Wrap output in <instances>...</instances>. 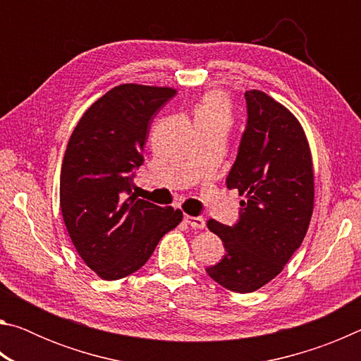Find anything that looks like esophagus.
Returning a JSON list of instances; mask_svg holds the SVG:
<instances>
[{
	"label": "esophagus",
	"mask_w": 361,
	"mask_h": 361,
	"mask_svg": "<svg viewBox=\"0 0 361 361\" xmlns=\"http://www.w3.org/2000/svg\"><path fill=\"white\" fill-rule=\"evenodd\" d=\"M185 221L194 229H204L205 228V219L202 216H185Z\"/></svg>",
	"instance_id": "obj_1"
}]
</instances>
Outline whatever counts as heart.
Returning <instances> with one entry per match:
<instances>
[{"mask_svg": "<svg viewBox=\"0 0 361 361\" xmlns=\"http://www.w3.org/2000/svg\"><path fill=\"white\" fill-rule=\"evenodd\" d=\"M229 105L226 97L219 92H210L195 108V118H213V116H228Z\"/></svg>", "mask_w": 361, "mask_h": 361, "instance_id": "b5f03b06", "label": "heart"}]
</instances>
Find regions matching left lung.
Masks as SVG:
<instances>
[{"label":"left lung","instance_id":"obj_1","mask_svg":"<svg viewBox=\"0 0 361 361\" xmlns=\"http://www.w3.org/2000/svg\"><path fill=\"white\" fill-rule=\"evenodd\" d=\"M247 126L226 178L237 189L239 219L207 226L223 240L226 255L205 271L235 293H252L282 272L301 247L314 210V172L299 121L261 90H247Z\"/></svg>","mask_w":361,"mask_h":361}]
</instances>
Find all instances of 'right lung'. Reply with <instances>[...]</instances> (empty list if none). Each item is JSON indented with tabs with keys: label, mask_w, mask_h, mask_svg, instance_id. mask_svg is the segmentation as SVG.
I'll return each mask as SVG.
<instances>
[{
	"label": "right lung",
	"mask_w": 361,
	"mask_h": 361,
	"mask_svg": "<svg viewBox=\"0 0 361 361\" xmlns=\"http://www.w3.org/2000/svg\"><path fill=\"white\" fill-rule=\"evenodd\" d=\"M175 95L170 87L121 84L79 119L60 172V209L76 252L97 276L138 271L181 210L132 194L152 118Z\"/></svg>",
	"instance_id": "obj_1"
}]
</instances>
